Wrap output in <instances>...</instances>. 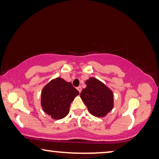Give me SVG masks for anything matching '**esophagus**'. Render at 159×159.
Returning a JSON list of instances; mask_svg holds the SVG:
<instances>
[{
  "mask_svg": "<svg viewBox=\"0 0 159 159\" xmlns=\"http://www.w3.org/2000/svg\"><path fill=\"white\" fill-rule=\"evenodd\" d=\"M77 89L78 90V91H79L80 93H81V91H82V88L80 87V86H79V87H77Z\"/></svg>",
  "mask_w": 159,
  "mask_h": 159,
  "instance_id": "obj_1",
  "label": "esophagus"
}]
</instances>
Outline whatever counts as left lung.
Instances as JSON below:
<instances>
[{"instance_id":"8db88e82","label":"left lung","mask_w":159,"mask_h":159,"mask_svg":"<svg viewBox=\"0 0 159 159\" xmlns=\"http://www.w3.org/2000/svg\"><path fill=\"white\" fill-rule=\"evenodd\" d=\"M87 87L82 89L80 97L90 114L96 117H104L113 108L112 90L96 78L86 81Z\"/></svg>"}]
</instances>
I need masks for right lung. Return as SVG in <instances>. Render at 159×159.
I'll list each match as a JSON object with an SVG mask.
<instances>
[{"label": "right lung", "instance_id": "1", "mask_svg": "<svg viewBox=\"0 0 159 159\" xmlns=\"http://www.w3.org/2000/svg\"><path fill=\"white\" fill-rule=\"evenodd\" d=\"M79 93L71 82L56 78L43 88L41 98L43 110L55 120L63 118L69 114L71 103Z\"/></svg>", "mask_w": 159, "mask_h": 159}]
</instances>
